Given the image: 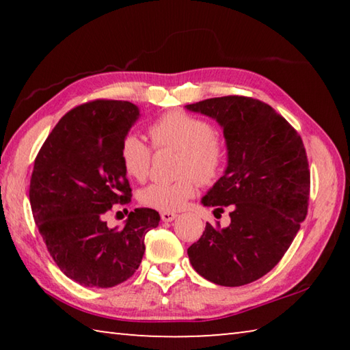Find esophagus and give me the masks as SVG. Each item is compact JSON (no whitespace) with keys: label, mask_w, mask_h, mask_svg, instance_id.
<instances>
[{"label":"esophagus","mask_w":350,"mask_h":350,"mask_svg":"<svg viewBox=\"0 0 350 350\" xmlns=\"http://www.w3.org/2000/svg\"><path fill=\"white\" fill-rule=\"evenodd\" d=\"M161 217H162L163 222H171V221H174V219L177 217V215H176V213H173V211H162L161 213Z\"/></svg>","instance_id":"34e87169"}]
</instances>
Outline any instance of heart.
<instances>
[{"label":"heart","mask_w":350,"mask_h":350,"mask_svg":"<svg viewBox=\"0 0 350 350\" xmlns=\"http://www.w3.org/2000/svg\"><path fill=\"white\" fill-rule=\"evenodd\" d=\"M152 145L157 150L179 151L177 174L173 182H154L139 194L145 206L161 211L180 210L196 193L198 182L202 185L216 183L227 165V145L216 134L208 120L182 111L167 112L150 126ZM120 162L125 173L144 182L151 171L152 148L140 137L129 133L122 140Z\"/></svg>","instance_id":"obj_1"}]
</instances>
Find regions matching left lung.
I'll use <instances>...</instances> for the list:
<instances>
[{"instance_id": "8db88e82", "label": "left lung", "mask_w": 350, "mask_h": 350, "mask_svg": "<svg viewBox=\"0 0 350 350\" xmlns=\"http://www.w3.org/2000/svg\"><path fill=\"white\" fill-rule=\"evenodd\" d=\"M187 109L224 128L228 167L202 204L215 213L228 206L232 219L222 230L206 222L188 248L189 262L217 286H245L280 262L307 216L310 170L303 139L270 105L252 97L206 98Z\"/></svg>"}]
</instances>
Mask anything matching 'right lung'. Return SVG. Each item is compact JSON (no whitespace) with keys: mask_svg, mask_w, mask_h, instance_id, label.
Listing matches in <instances>:
<instances>
[{"mask_svg":"<svg viewBox=\"0 0 350 350\" xmlns=\"http://www.w3.org/2000/svg\"><path fill=\"white\" fill-rule=\"evenodd\" d=\"M139 108L92 100L66 112L35 157L29 187L33 221L64 275L86 287H114L139 269L156 210L135 208L122 230L106 225L117 204L131 200L120 145Z\"/></svg>","mask_w":350,"mask_h":350,"instance_id":"add662e5","label":"right lung"}]
</instances>
